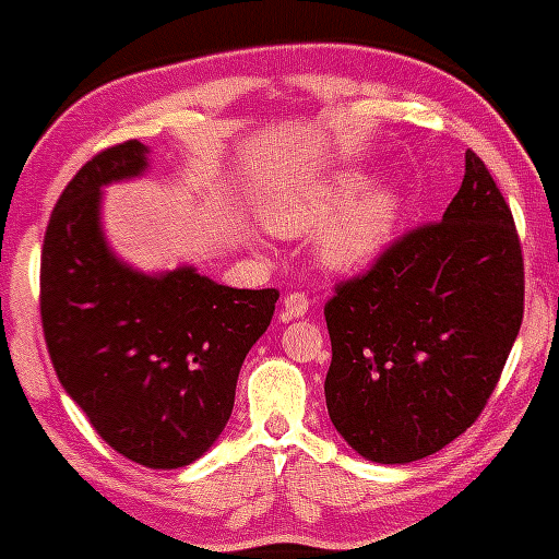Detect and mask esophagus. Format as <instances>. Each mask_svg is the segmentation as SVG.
Instances as JSON below:
<instances>
[{
    "mask_svg": "<svg viewBox=\"0 0 559 559\" xmlns=\"http://www.w3.org/2000/svg\"><path fill=\"white\" fill-rule=\"evenodd\" d=\"M307 310H310V299H307V294H301V292L286 294V299H284L286 318H301Z\"/></svg>",
    "mask_w": 559,
    "mask_h": 559,
    "instance_id": "34e87169",
    "label": "esophagus"
}]
</instances>
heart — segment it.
I'll return each mask as SVG.
<instances>
[{"mask_svg": "<svg viewBox=\"0 0 559 559\" xmlns=\"http://www.w3.org/2000/svg\"><path fill=\"white\" fill-rule=\"evenodd\" d=\"M362 186L365 173L338 170L323 181L275 197L262 217L275 234L299 236L320 228L333 216L318 236V258L331 271H355L383 252L400 215V197L389 186H376L352 203Z\"/></svg>", "mask_w": 559, "mask_h": 559, "instance_id": "b5f03b06", "label": "heart"}]
</instances>
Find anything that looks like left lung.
<instances>
[{
    "label": "left lung",
    "instance_id": "8db88e82",
    "mask_svg": "<svg viewBox=\"0 0 559 559\" xmlns=\"http://www.w3.org/2000/svg\"><path fill=\"white\" fill-rule=\"evenodd\" d=\"M523 249L484 159L441 221L391 241L325 301V404L365 460L404 465L478 420L523 323Z\"/></svg>",
    "mask_w": 559,
    "mask_h": 559
}]
</instances>
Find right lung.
<instances>
[{
    "label": "right lung",
    "mask_w": 559,
    "mask_h": 559,
    "mask_svg": "<svg viewBox=\"0 0 559 559\" xmlns=\"http://www.w3.org/2000/svg\"><path fill=\"white\" fill-rule=\"evenodd\" d=\"M131 139L99 152L57 199L41 247V325L55 373L115 452L155 471L202 457L230 418L275 288H230L194 267L144 275L107 249L102 186L146 170Z\"/></svg>",
    "instance_id": "obj_1"
}]
</instances>
